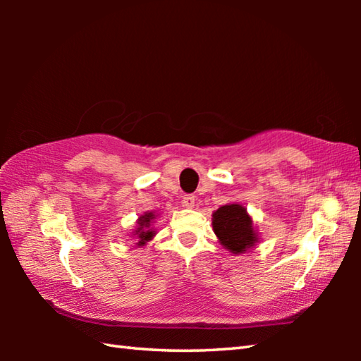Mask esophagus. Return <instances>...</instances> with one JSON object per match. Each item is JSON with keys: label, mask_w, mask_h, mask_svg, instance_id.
Returning <instances> with one entry per match:
<instances>
[{"label": "esophagus", "mask_w": 361, "mask_h": 361, "mask_svg": "<svg viewBox=\"0 0 361 361\" xmlns=\"http://www.w3.org/2000/svg\"><path fill=\"white\" fill-rule=\"evenodd\" d=\"M194 204H195V197L192 194H188V195H185V197H183V205H185L186 209H192Z\"/></svg>", "instance_id": "obj_1"}]
</instances>
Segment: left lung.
<instances>
[{"label": "left lung", "instance_id": "obj_1", "mask_svg": "<svg viewBox=\"0 0 361 361\" xmlns=\"http://www.w3.org/2000/svg\"><path fill=\"white\" fill-rule=\"evenodd\" d=\"M212 226L221 245L231 253H245L258 242V232L253 229V219L240 204L219 207L212 215Z\"/></svg>", "mask_w": 361, "mask_h": 361}]
</instances>
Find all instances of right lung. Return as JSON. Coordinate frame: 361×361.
I'll list each match as a JSON object with an SVG mask.
<instances>
[{"label":"right lung","mask_w":361,"mask_h":361,"mask_svg":"<svg viewBox=\"0 0 361 361\" xmlns=\"http://www.w3.org/2000/svg\"><path fill=\"white\" fill-rule=\"evenodd\" d=\"M154 218H156V215L152 212H146L138 218V223H137L138 228L135 229V232H133V235H137V239H138V242H137L138 247L146 245V242H149L152 237L156 235V231L151 229V223Z\"/></svg>","instance_id":"add662e5"}]
</instances>
